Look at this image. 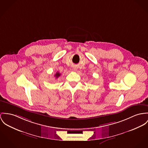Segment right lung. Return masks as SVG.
Wrapping results in <instances>:
<instances>
[{
  "label": "right lung",
  "instance_id": "right-lung-1",
  "mask_svg": "<svg viewBox=\"0 0 148 148\" xmlns=\"http://www.w3.org/2000/svg\"><path fill=\"white\" fill-rule=\"evenodd\" d=\"M60 75H61V74H60L59 72H58V71H57V73H56V74L55 75V76L56 78H58Z\"/></svg>",
  "mask_w": 148,
  "mask_h": 148
}]
</instances>
